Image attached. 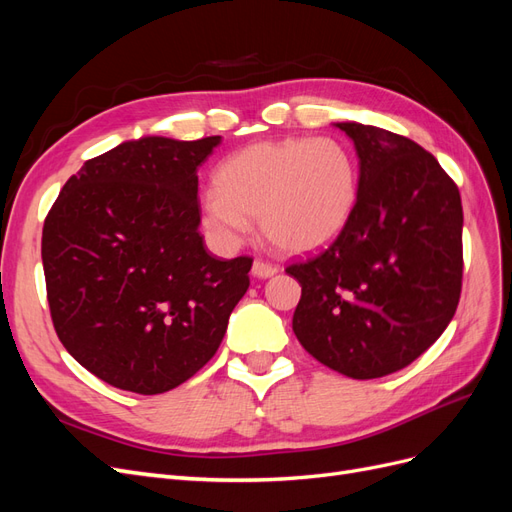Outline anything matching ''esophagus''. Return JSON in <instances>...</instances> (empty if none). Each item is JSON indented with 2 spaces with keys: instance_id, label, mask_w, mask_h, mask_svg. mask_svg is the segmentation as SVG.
Returning <instances> with one entry per match:
<instances>
[{
  "instance_id": "34e87169",
  "label": "esophagus",
  "mask_w": 512,
  "mask_h": 512,
  "mask_svg": "<svg viewBox=\"0 0 512 512\" xmlns=\"http://www.w3.org/2000/svg\"><path fill=\"white\" fill-rule=\"evenodd\" d=\"M252 273H254L256 277H260V280H267V277H271V275L277 273V267L271 265V262H267V260L256 258L254 265H252Z\"/></svg>"
}]
</instances>
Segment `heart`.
<instances>
[{
    "label": "heart",
    "instance_id": "b5f03b06",
    "mask_svg": "<svg viewBox=\"0 0 512 512\" xmlns=\"http://www.w3.org/2000/svg\"><path fill=\"white\" fill-rule=\"evenodd\" d=\"M200 196V220L228 245L241 243L260 218L262 235L284 252L329 245L359 196L352 153L331 136L262 141L228 156Z\"/></svg>",
    "mask_w": 512,
    "mask_h": 512
}]
</instances>
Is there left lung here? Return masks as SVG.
<instances>
[{
	"label": "left lung",
	"instance_id": "8db88e82",
	"mask_svg": "<svg viewBox=\"0 0 512 512\" xmlns=\"http://www.w3.org/2000/svg\"><path fill=\"white\" fill-rule=\"evenodd\" d=\"M337 128L359 156V196L329 247L286 267L301 284L292 331L322 365L371 380L410 365L453 320L463 209L421 145L363 123Z\"/></svg>",
	"mask_w": 512,
	"mask_h": 512
}]
</instances>
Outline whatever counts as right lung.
Segmentation results:
<instances>
[{
	"label": "right lung",
	"instance_id": "add662e5",
	"mask_svg": "<svg viewBox=\"0 0 512 512\" xmlns=\"http://www.w3.org/2000/svg\"><path fill=\"white\" fill-rule=\"evenodd\" d=\"M220 136H145L91 158L42 228L53 327L87 371L158 395L218 352L250 288V256L213 258L198 232V166Z\"/></svg>",
	"mask_w": 512,
	"mask_h": 512
}]
</instances>
